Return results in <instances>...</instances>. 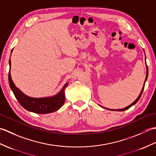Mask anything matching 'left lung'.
I'll return each instance as SVG.
<instances>
[{"mask_svg":"<svg viewBox=\"0 0 156 156\" xmlns=\"http://www.w3.org/2000/svg\"><path fill=\"white\" fill-rule=\"evenodd\" d=\"M145 59H146V58H145ZM146 69H147L146 76H145V82H144V86H143V88H142V90H141V92H140V95H139V97L137 98L136 100H135L133 102H132V103H131L130 105H129V106H127V107L123 108H121V109H110V108H107V109H108V110H110V111H125V110H127V109H129V108H130L131 107H132V106L134 105L135 104H136L137 102V101H138L139 100H140V98L141 96V94H142V92H143V91H144V87H145V82H146L147 79V77H148V68H147V64H146ZM101 107H102V106H101ZM103 108H104V107H103Z\"/></svg>","mask_w":156,"mask_h":156,"instance_id":"1","label":"left lung"}]
</instances>
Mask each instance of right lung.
I'll return each mask as SVG.
<instances>
[{"label":"right lung","instance_id":"add662e5","mask_svg":"<svg viewBox=\"0 0 156 156\" xmlns=\"http://www.w3.org/2000/svg\"><path fill=\"white\" fill-rule=\"evenodd\" d=\"M13 49H12L11 53ZM11 58L9 59V82L10 87L14 93L16 98L22 107L26 110L37 114H48L55 112L60 108L65 102V89L68 87V82H66L61 90L57 94L52 97L44 98H33L28 97L22 92L15 85L11 76Z\"/></svg>","mask_w":156,"mask_h":156}]
</instances>
